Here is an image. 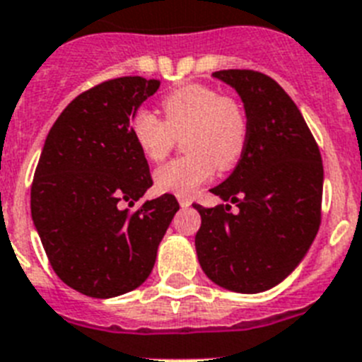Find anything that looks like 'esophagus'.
<instances>
[{
    "label": "esophagus",
    "mask_w": 362,
    "mask_h": 362,
    "mask_svg": "<svg viewBox=\"0 0 362 362\" xmlns=\"http://www.w3.org/2000/svg\"><path fill=\"white\" fill-rule=\"evenodd\" d=\"M178 204H180L182 208H187V206L191 204V199H189V197L180 195V197H178Z\"/></svg>",
    "instance_id": "1"
}]
</instances>
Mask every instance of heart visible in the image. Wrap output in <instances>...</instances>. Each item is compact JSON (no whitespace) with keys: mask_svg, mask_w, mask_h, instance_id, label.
I'll return each instance as SVG.
<instances>
[{"mask_svg":"<svg viewBox=\"0 0 362 362\" xmlns=\"http://www.w3.org/2000/svg\"><path fill=\"white\" fill-rule=\"evenodd\" d=\"M165 119L138 108L130 117V136L151 162H160L182 139L187 154L158 167L154 186L162 193L191 195L211 178L215 167L230 169L241 160L248 141L247 112L233 97L206 84L182 86L162 101Z\"/></svg>","mask_w":362,"mask_h":362,"instance_id":"b5f03b06","label":"heart"}]
</instances>
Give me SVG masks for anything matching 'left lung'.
<instances>
[{"instance_id":"1","label":"left lung","mask_w":362,"mask_h":362,"mask_svg":"<svg viewBox=\"0 0 362 362\" xmlns=\"http://www.w3.org/2000/svg\"><path fill=\"white\" fill-rule=\"evenodd\" d=\"M214 77L235 88L248 117L241 160L211 193L231 204L204 208L195 248L214 284L233 293L272 289L298 267L320 226L324 167L298 106L274 78L252 69Z\"/></svg>"}]
</instances>
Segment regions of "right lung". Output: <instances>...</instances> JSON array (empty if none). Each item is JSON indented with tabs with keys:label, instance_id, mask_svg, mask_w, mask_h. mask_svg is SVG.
<instances>
[{
	"label": "right lung",
	"instance_id": "right-lung-1",
	"mask_svg": "<svg viewBox=\"0 0 362 362\" xmlns=\"http://www.w3.org/2000/svg\"><path fill=\"white\" fill-rule=\"evenodd\" d=\"M160 81L119 77L81 93L45 138L31 187V215L51 267L92 298L134 291L148 278L158 245L178 211L173 195L136 211L121 204L153 186L130 117Z\"/></svg>",
	"mask_w": 362,
	"mask_h": 362
}]
</instances>
